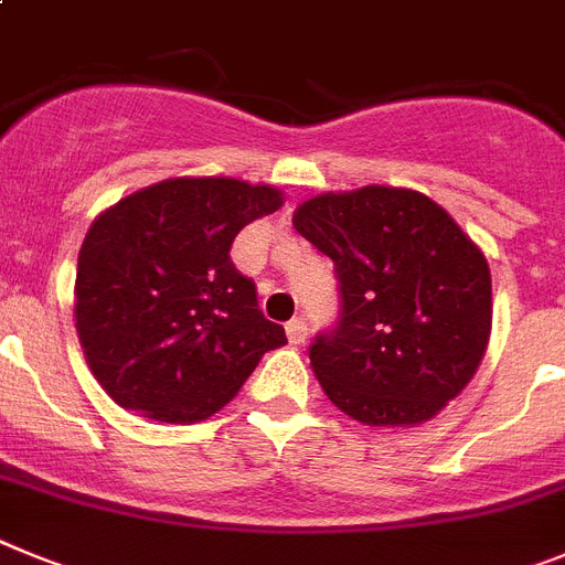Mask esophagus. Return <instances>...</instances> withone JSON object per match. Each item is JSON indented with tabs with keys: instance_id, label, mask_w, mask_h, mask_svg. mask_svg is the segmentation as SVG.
Here are the masks:
<instances>
[{
	"instance_id": "34e87169",
	"label": "esophagus",
	"mask_w": 565,
	"mask_h": 565,
	"mask_svg": "<svg viewBox=\"0 0 565 565\" xmlns=\"http://www.w3.org/2000/svg\"><path fill=\"white\" fill-rule=\"evenodd\" d=\"M287 338L292 343H303V338H307V321L303 318H292L287 323Z\"/></svg>"
}]
</instances>
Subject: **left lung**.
I'll list each match as a JSON object with an SVG mask.
<instances>
[{"label": "left lung", "instance_id": "1", "mask_svg": "<svg viewBox=\"0 0 565 565\" xmlns=\"http://www.w3.org/2000/svg\"><path fill=\"white\" fill-rule=\"evenodd\" d=\"M292 224L335 264L338 321L310 347L327 398L366 426L438 415L487 352V255L415 190L323 193L303 201Z\"/></svg>", "mask_w": 565, "mask_h": 565}]
</instances>
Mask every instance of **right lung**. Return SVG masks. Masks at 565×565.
Instances as JSON below:
<instances>
[{
	"label": "right lung",
	"mask_w": 565,
	"mask_h": 565,
	"mask_svg": "<svg viewBox=\"0 0 565 565\" xmlns=\"http://www.w3.org/2000/svg\"><path fill=\"white\" fill-rule=\"evenodd\" d=\"M281 207L269 184L167 179L87 230L76 267V332L119 406L193 424L235 398L264 352L287 343L230 258L235 235Z\"/></svg>",
	"instance_id": "1"
}]
</instances>
